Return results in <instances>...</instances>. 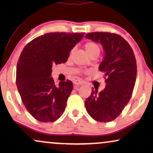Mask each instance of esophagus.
Here are the masks:
<instances>
[{"label": "esophagus", "mask_w": 153, "mask_h": 153, "mask_svg": "<svg viewBox=\"0 0 153 153\" xmlns=\"http://www.w3.org/2000/svg\"><path fill=\"white\" fill-rule=\"evenodd\" d=\"M74 83L75 85H79L81 84H83V82L80 80H74Z\"/></svg>", "instance_id": "esophagus-1"}]
</instances>
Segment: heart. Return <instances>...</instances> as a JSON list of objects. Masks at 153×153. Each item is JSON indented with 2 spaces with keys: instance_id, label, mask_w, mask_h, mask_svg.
I'll return each instance as SVG.
<instances>
[{
  "instance_id": "b5f03b06",
  "label": "heart",
  "mask_w": 153,
  "mask_h": 153,
  "mask_svg": "<svg viewBox=\"0 0 153 153\" xmlns=\"http://www.w3.org/2000/svg\"><path fill=\"white\" fill-rule=\"evenodd\" d=\"M84 48L86 53L88 54L89 56H91L92 53H95L96 51H100V47L98 46L97 44H96L94 42H87L84 45ZM72 50L71 51V53H72ZM88 71H86L85 73H88Z\"/></svg>"
}]
</instances>
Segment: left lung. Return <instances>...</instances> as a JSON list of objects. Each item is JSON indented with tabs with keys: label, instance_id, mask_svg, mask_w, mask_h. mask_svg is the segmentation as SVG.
Returning <instances> with one entry per match:
<instances>
[{
	"label": "left lung",
	"instance_id": "1",
	"mask_svg": "<svg viewBox=\"0 0 153 153\" xmlns=\"http://www.w3.org/2000/svg\"><path fill=\"white\" fill-rule=\"evenodd\" d=\"M85 37L103 46L105 55L99 70L104 73L106 83L103 91L92 89L85 108L95 120L111 122L122 113L132 95L137 72L134 53L129 43L116 33H89Z\"/></svg>",
	"mask_w": 153,
	"mask_h": 153
}]
</instances>
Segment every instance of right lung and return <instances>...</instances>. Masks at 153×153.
<instances>
[{"mask_svg":"<svg viewBox=\"0 0 153 153\" xmlns=\"http://www.w3.org/2000/svg\"><path fill=\"white\" fill-rule=\"evenodd\" d=\"M83 33H50L27 44L19 58L16 83L30 114L43 123L56 121L63 114L73 89L70 80L57 87L51 77L53 64L65 63Z\"/></svg>","mask_w":153,"mask_h":153,"instance_id":"right-lung-1","label":"right lung"}]
</instances>
